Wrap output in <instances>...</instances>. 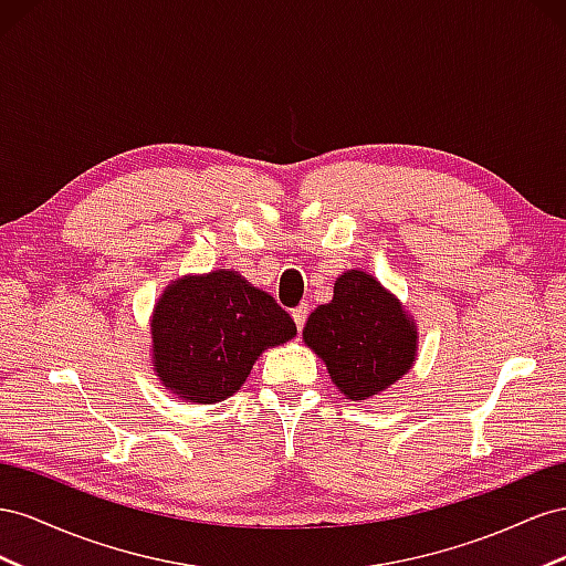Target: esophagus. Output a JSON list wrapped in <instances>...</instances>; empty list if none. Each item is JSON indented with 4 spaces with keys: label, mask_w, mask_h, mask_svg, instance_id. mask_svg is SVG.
<instances>
[{
    "label": "esophagus",
    "mask_w": 566,
    "mask_h": 566,
    "mask_svg": "<svg viewBox=\"0 0 566 566\" xmlns=\"http://www.w3.org/2000/svg\"><path fill=\"white\" fill-rule=\"evenodd\" d=\"M308 313H311V305H308V303H301L298 308L292 311V317H294V322H296V329H298V332H303L305 319H308Z\"/></svg>",
    "instance_id": "esophagus-1"
}]
</instances>
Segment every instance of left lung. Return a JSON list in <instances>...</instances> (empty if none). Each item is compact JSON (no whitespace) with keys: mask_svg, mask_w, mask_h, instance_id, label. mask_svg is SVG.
Instances as JSON below:
<instances>
[{"mask_svg":"<svg viewBox=\"0 0 566 566\" xmlns=\"http://www.w3.org/2000/svg\"><path fill=\"white\" fill-rule=\"evenodd\" d=\"M303 338L350 400L389 389L412 367L417 350V332L406 311L373 274L360 270L336 280L332 303L311 313Z\"/></svg>","mask_w":566,"mask_h":566,"instance_id":"1","label":"left lung"}]
</instances>
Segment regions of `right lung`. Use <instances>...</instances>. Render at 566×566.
<instances>
[{"mask_svg":"<svg viewBox=\"0 0 566 566\" xmlns=\"http://www.w3.org/2000/svg\"><path fill=\"white\" fill-rule=\"evenodd\" d=\"M277 301L232 270L168 286L151 322L154 365L170 391L189 402L230 398L268 346L294 338Z\"/></svg>","mask_w":566,"mask_h":566,"instance_id":"obj_1","label":"right lung"}]
</instances>
